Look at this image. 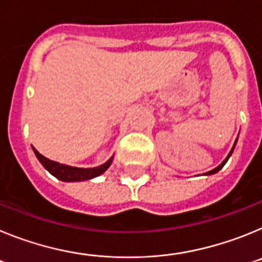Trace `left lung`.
<instances>
[{"label":"left lung","instance_id":"1","mask_svg":"<svg viewBox=\"0 0 262 262\" xmlns=\"http://www.w3.org/2000/svg\"><path fill=\"white\" fill-rule=\"evenodd\" d=\"M236 142H237V139H236ZM236 142H235V144H233L232 149H231V151H230V154H228V156H227V157H226V159H224V161H223V163H222V164H221V165H219V166H216V168H215V169H212V170H210V172H206V173H205V174H207V176H210V174H214V173L219 172V170H221V169H222V168H223V166H224V164H226V163H227V161H228V159H230V156H231V155H232L233 149H235V145H236Z\"/></svg>","mask_w":262,"mask_h":262}]
</instances>
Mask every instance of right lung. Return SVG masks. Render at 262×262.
I'll list each match as a JSON object with an SVG mask.
<instances>
[{
  "mask_svg": "<svg viewBox=\"0 0 262 262\" xmlns=\"http://www.w3.org/2000/svg\"><path fill=\"white\" fill-rule=\"evenodd\" d=\"M34 149V154L36 155L38 160L40 161V164L47 169L48 172L52 176L60 180V181L66 182H76V181H85V180H92V178L97 177V176H101L103 172L107 170L108 166L113 163V157L106 161L102 165L97 166V168H76V166H69L66 164H60L56 161H52V160L47 159L43 155L39 154L35 148L32 147Z\"/></svg>",
  "mask_w": 262,
  "mask_h": 262,
  "instance_id": "obj_1",
  "label": "right lung"
}]
</instances>
